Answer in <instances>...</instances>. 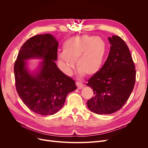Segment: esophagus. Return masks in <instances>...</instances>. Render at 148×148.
<instances>
[{
  "mask_svg": "<svg viewBox=\"0 0 148 148\" xmlns=\"http://www.w3.org/2000/svg\"><path fill=\"white\" fill-rule=\"evenodd\" d=\"M76 85H77V86L78 89H81L83 88L84 86V85L83 84H82V83H79V82L76 83Z\"/></svg>",
  "mask_w": 148,
  "mask_h": 148,
  "instance_id": "34e87169",
  "label": "esophagus"
}]
</instances>
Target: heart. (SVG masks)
Listing matches in <instances>:
<instances>
[{
  "label": "heart",
  "instance_id": "b5f03b06",
  "mask_svg": "<svg viewBox=\"0 0 148 148\" xmlns=\"http://www.w3.org/2000/svg\"><path fill=\"white\" fill-rule=\"evenodd\" d=\"M62 48L63 51L58 52L57 57L62 71L69 76L73 72L75 62L80 75H95L101 68L106 52V43L101 38L88 35L67 39Z\"/></svg>",
  "mask_w": 148,
  "mask_h": 148
}]
</instances>
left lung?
I'll list each match as a JSON object with an SVG mask.
<instances>
[{
  "label": "left lung",
  "instance_id": "1",
  "mask_svg": "<svg viewBox=\"0 0 148 148\" xmlns=\"http://www.w3.org/2000/svg\"><path fill=\"white\" fill-rule=\"evenodd\" d=\"M108 57L98 72L88 81L94 96L87 102L89 109L97 114H110L120 109L132 92L135 66L129 49L118 36L109 37Z\"/></svg>",
  "mask_w": 148,
  "mask_h": 148
}]
</instances>
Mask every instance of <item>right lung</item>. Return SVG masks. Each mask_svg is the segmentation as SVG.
Here are the masks:
<instances>
[{"label":"right lung","mask_w":148,"mask_h":148,"mask_svg":"<svg viewBox=\"0 0 148 148\" xmlns=\"http://www.w3.org/2000/svg\"><path fill=\"white\" fill-rule=\"evenodd\" d=\"M59 42L51 34L36 35L26 41L14 65L16 91L24 104L34 112L49 115L59 111L67 95L77 89L73 79L58 68ZM41 60L31 70L28 60Z\"/></svg>","instance_id":"1"}]
</instances>
